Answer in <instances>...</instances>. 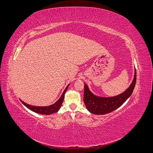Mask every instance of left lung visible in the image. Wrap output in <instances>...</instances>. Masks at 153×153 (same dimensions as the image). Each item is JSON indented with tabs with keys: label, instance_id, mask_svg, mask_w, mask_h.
Masks as SVG:
<instances>
[{
	"label": "left lung",
	"instance_id": "8db88e82",
	"mask_svg": "<svg viewBox=\"0 0 153 153\" xmlns=\"http://www.w3.org/2000/svg\"><path fill=\"white\" fill-rule=\"evenodd\" d=\"M136 80L137 73L135 69L134 78L130 86L121 94L108 98L95 96L90 91L87 85L84 84V101L87 109L91 113L96 115L106 114L116 110L131 95L136 84Z\"/></svg>",
	"mask_w": 153,
	"mask_h": 153
}]
</instances>
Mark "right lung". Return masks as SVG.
<instances>
[{
  "mask_svg": "<svg viewBox=\"0 0 153 153\" xmlns=\"http://www.w3.org/2000/svg\"><path fill=\"white\" fill-rule=\"evenodd\" d=\"M68 86H69V85H68L65 90L64 91L62 94L61 96V98H60L54 104H53L52 105L47 106H32V105L27 104L22 100H21V101H22V103L24 104L25 106H27V108H29L30 110L33 111V112H34L36 113L40 114H45V115L52 114L53 113L57 112V111L60 109V108H61V105L63 102V100L64 98V94H65V92L67 91Z\"/></svg>",
  "mask_w": 153,
  "mask_h": 153,
  "instance_id": "right-lung-1",
  "label": "right lung"
}]
</instances>
